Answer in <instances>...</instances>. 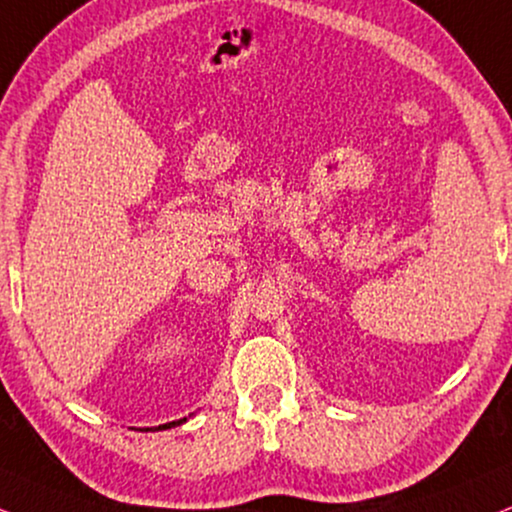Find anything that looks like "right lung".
Returning <instances> with one entry per match:
<instances>
[{
    "label": "right lung",
    "instance_id": "obj_1",
    "mask_svg": "<svg viewBox=\"0 0 512 512\" xmlns=\"http://www.w3.org/2000/svg\"><path fill=\"white\" fill-rule=\"evenodd\" d=\"M187 418H182V420H178V422H168V425H163V427H173V425H180V422H185Z\"/></svg>",
    "mask_w": 512,
    "mask_h": 512
}]
</instances>
